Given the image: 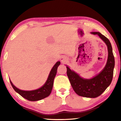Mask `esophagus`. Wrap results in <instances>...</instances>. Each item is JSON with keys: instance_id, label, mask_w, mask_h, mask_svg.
I'll return each instance as SVG.
<instances>
[{"instance_id": "obj_1", "label": "esophagus", "mask_w": 121, "mask_h": 121, "mask_svg": "<svg viewBox=\"0 0 121 121\" xmlns=\"http://www.w3.org/2000/svg\"><path fill=\"white\" fill-rule=\"evenodd\" d=\"M60 60L61 62H62V63H65L66 62H67L68 59H67V57H65V56H62V57L60 58Z\"/></svg>"}]
</instances>
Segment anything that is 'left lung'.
Listing matches in <instances>:
<instances>
[{
  "label": "left lung",
  "mask_w": 121,
  "mask_h": 121,
  "mask_svg": "<svg viewBox=\"0 0 121 121\" xmlns=\"http://www.w3.org/2000/svg\"><path fill=\"white\" fill-rule=\"evenodd\" d=\"M91 34L98 35L107 47L108 57L104 68L92 78L84 79L71 70L68 65H66V67L67 76L76 94L82 97L95 98L101 95L111 83L115 67V58L108 39L99 32H92Z\"/></svg>",
  "instance_id": "1"
}]
</instances>
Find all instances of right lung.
Returning <instances> with one entry per match:
<instances>
[{"instance_id":"right-lung-1","label":"right lung","mask_w":121,"mask_h":121,"mask_svg":"<svg viewBox=\"0 0 121 121\" xmlns=\"http://www.w3.org/2000/svg\"><path fill=\"white\" fill-rule=\"evenodd\" d=\"M60 62L58 61L54 64L49 73L48 77L45 83L42 86L36 89V90L30 91L20 90L14 85L11 80H10L11 85L16 92H17L19 95H20L24 98L26 99V100L31 101H36L42 100V99L48 96L51 93L53 86L54 78L57 74L58 67L60 65Z\"/></svg>"}]
</instances>
